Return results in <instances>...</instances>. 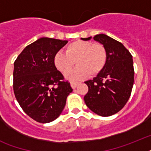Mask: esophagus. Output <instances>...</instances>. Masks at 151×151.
<instances>
[{"label": "esophagus", "mask_w": 151, "mask_h": 151, "mask_svg": "<svg viewBox=\"0 0 151 151\" xmlns=\"http://www.w3.org/2000/svg\"><path fill=\"white\" fill-rule=\"evenodd\" d=\"M78 85H79V82H77V81H70V86L72 88H75Z\"/></svg>", "instance_id": "34e87169"}]
</instances>
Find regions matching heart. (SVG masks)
Here are the masks:
<instances>
[{
    "label": "heart",
    "instance_id": "b5f03b06",
    "mask_svg": "<svg viewBox=\"0 0 151 151\" xmlns=\"http://www.w3.org/2000/svg\"><path fill=\"white\" fill-rule=\"evenodd\" d=\"M75 61L78 66L66 75L70 80H81L88 74H98L105 66L106 52L101 44L76 41L66 47V53L58 52L54 56L55 66L63 73L70 70Z\"/></svg>",
    "mask_w": 151,
    "mask_h": 151
}]
</instances>
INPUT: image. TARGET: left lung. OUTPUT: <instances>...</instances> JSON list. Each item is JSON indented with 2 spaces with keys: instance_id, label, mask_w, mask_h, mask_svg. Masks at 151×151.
Here are the masks:
<instances>
[{
  "instance_id": "left-lung-1",
  "label": "left lung",
  "mask_w": 151,
  "mask_h": 151,
  "mask_svg": "<svg viewBox=\"0 0 151 151\" xmlns=\"http://www.w3.org/2000/svg\"><path fill=\"white\" fill-rule=\"evenodd\" d=\"M93 39L104 46L106 62L96 77L85 82L88 92L84 99L92 112L108 117L122 110L130 97L134 83L133 60L129 50L110 37L99 34Z\"/></svg>"
}]
</instances>
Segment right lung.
Instances as JSON below:
<instances>
[{
  "label": "right lung",
  "mask_w": 151,
  "mask_h": 151,
  "mask_svg": "<svg viewBox=\"0 0 151 151\" xmlns=\"http://www.w3.org/2000/svg\"><path fill=\"white\" fill-rule=\"evenodd\" d=\"M68 41L41 37L22 50L14 63L13 89L28 116L48 123L61 114L73 89L55 66L54 56Z\"/></svg>",
  "instance_id": "1"
}]
</instances>
